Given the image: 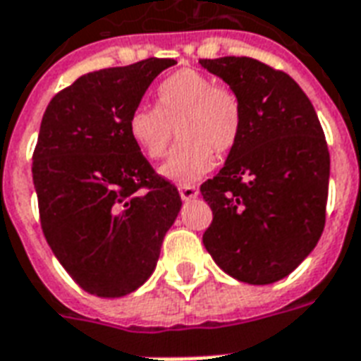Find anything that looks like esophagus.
Instances as JSON below:
<instances>
[{"label": "esophagus", "instance_id": "obj_1", "mask_svg": "<svg viewBox=\"0 0 361 361\" xmlns=\"http://www.w3.org/2000/svg\"><path fill=\"white\" fill-rule=\"evenodd\" d=\"M180 195L183 201H191V199H197V197H199V189L193 188V185H181Z\"/></svg>", "mask_w": 361, "mask_h": 361}]
</instances>
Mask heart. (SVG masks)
Segmentation results:
<instances>
[{"instance_id": "obj_1", "label": "heart", "mask_w": 361, "mask_h": 361, "mask_svg": "<svg viewBox=\"0 0 361 361\" xmlns=\"http://www.w3.org/2000/svg\"><path fill=\"white\" fill-rule=\"evenodd\" d=\"M157 109L137 106L128 116V133L151 160L166 154L172 128L178 140L160 176L176 183H193L214 168V153H228L239 141L241 103L231 90L216 85L207 74L191 68L173 72L157 87Z\"/></svg>"}]
</instances>
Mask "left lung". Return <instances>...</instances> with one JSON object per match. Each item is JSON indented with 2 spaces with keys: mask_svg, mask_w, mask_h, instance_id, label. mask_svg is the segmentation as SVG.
<instances>
[{
  "mask_svg": "<svg viewBox=\"0 0 361 361\" xmlns=\"http://www.w3.org/2000/svg\"><path fill=\"white\" fill-rule=\"evenodd\" d=\"M241 103L226 164L201 185L212 208L202 243L228 276L250 285L287 277L325 226L329 151L314 106L289 74L250 57L199 61Z\"/></svg>",
  "mask_w": 361,
  "mask_h": 361,
  "instance_id": "obj_1",
  "label": "left lung"
}]
</instances>
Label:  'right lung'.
Returning <instances> with one entry per match:
<instances>
[{
	"label": "right lung",
	"mask_w": 361,
	"mask_h": 361,
	"mask_svg": "<svg viewBox=\"0 0 361 361\" xmlns=\"http://www.w3.org/2000/svg\"><path fill=\"white\" fill-rule=\"evenodd\" d=\"M173 59L87 72L45 109L32 180L53 255L90 295L118 298L151 277L181 208L128 133V116Z\"/></svg>",
	"instance_id": "obj_1"
}]
</instances>
